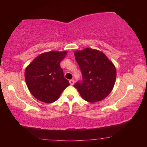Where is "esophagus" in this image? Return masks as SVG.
Wrapping results in <instances>:
<instances>
[{"mask_svg":"<svg viewBox=\"0 0 147 147\" xmlns=\"http://www.w3.org/2000/svg\"><path fill=\"white\" fill-rule=\"evenodd\" d=\"M74 83H75V82H74V80H69V84H71V86H73L74 84Z\"/></svg>","mask_w":147,"mask_h":147,"instance_id":"1","label":"esophagus"}]
</instances>
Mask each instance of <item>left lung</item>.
<instances>
[{
	"mask_svg": "<svg viewBox=\"0 0 147 147\" xmlns=\"http://www.w3.org/2000/svg\"><path fill=\"white\" fill-rule=\"evenodd\" d=\"M82 74V82H77L80 96L88 102H97L110 94L115 84L116 70L105 54L97 49L86 48L74 53Z\"/></svg>",
	"mask_w": 147,
	"mask_h": 147,
	"instance_id": "8db88e82",
	"label": "left lung"
}]
</instances>
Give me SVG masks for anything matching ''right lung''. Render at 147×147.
Segmentation results:
<instances>
[{"label": "right lung", "instance_id": "add662e5", "mask_svg": "<svg viewBox=\"0 0 147 147\" xmlns=\"http://www.w3.org/2000/svg\"><path fill=\"white\" fill-rule=\"evenodd\" d=\"M67 53V51L45 52L26 67L25 78L28 89L39 101L48 104L55 102L69 86L60 67V62Z\"/></svg>", "mask_w": 147, "mask_h": 147}]
</instances>
